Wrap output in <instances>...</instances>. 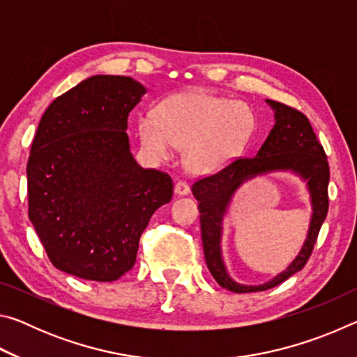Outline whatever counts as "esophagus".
Segmentation results:
<instances>
[{"label":"esophagus","mask_w":357,"mask_h":357,"mask_svg":"<svg viewBox=\"0 0 357 357\" xmlns=\"http://www.w3.org/2000/svg\"><path fill=\"white\" fill-rule=\"evenodd\" d=\"M174 193H176V195H179V197L189 195L190 187H189V184L185 183V181H178L176 185H174Z\"/></svg>","instance_id":"esophagus-1"}]
</instances>
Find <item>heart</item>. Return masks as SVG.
I'll list each match as a JSON object with an SVG mask.
<instances>
[{
  "mask_svg": "<svg viewBox=\"0 0 357 357\" xmlns=\"http://www.w3.org/2000/svg\"><path fill=\"white\" fill-rule=\"evenodd\" d=\"M255 116L244 102L204 91L170 96L155 114H143L138 135L155 159L167 160L174 148H184V162L193 173H211L227 167L249 144Z\"/></svg>",
  "mask_w": 357,
  "mask_h": 357,
  "instance_id": "obj_1",
  "label": "heart"
}]
</instances>
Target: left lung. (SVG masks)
I'll use <instances>...</instances> for the list:
<instances>
[{
	"label": "left lung",
	"instance_id": "obj_1",
	"mask_svg": "<svg viewBox=\"0 0 357 357\" xmlns=\"http://www.w3.org/2000/svg\"><path fill=\"white\" fill-rule=\"evenodd\" d=\"M275 124L253 157L238 159L211 176L198 179L192 193L198 202L204 259L222 288L233 293H255L274 288L304 268L317 243L329 208V165L321 143L305 114L280 102L266 99ZM274 171H289L305 181L311 195L312 215L307 238L289 268L261 286H243L227 274L221 257L222 219L238 187L247 180Z\"/></svg>",
	"mask_w": 357,
	"mask_h": 357
}]
</instances>
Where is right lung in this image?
Masks as SVG:
<instances>
[{"label":"right lung","instance_id":"1","mask_svg":"<svg viewBox=\"0 0 357 357\" xmlns=\"http://www.w3.org/2000/svg\"><path fill=\"white\" fill-rule=\"evenodd\" d=\"M146 88L93 75L52 102L29 153L28 214L56 269L113 282L134 268L138 241L173 181L130 153L128 118Z\"/></svg>","mask_w":357,"mask_h":357}]
</instances>
